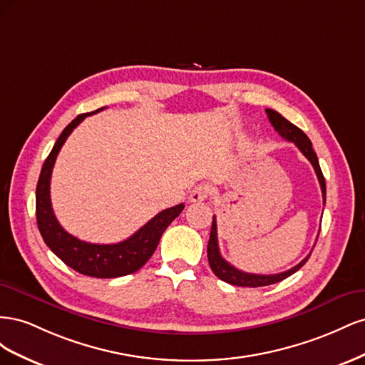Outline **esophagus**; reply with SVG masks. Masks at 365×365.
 I'll return each instance as SVG.
<instances>
[{
	"label": "esophagus",
	"mask_w": 365,
	"mask_h": 365,
	"mask_svg": "<svg viewBox=\"0 0 365 365\" xmlns=\"http://www.w3.org/2000/svg\"><path fill=\"white\" fill-rule=\"evenodd\" d=\"M210 195H212V187H210L208 184H200V185L193 187L189 200L192 202H202Z\"/></svg>",
	"instance_id": "obj_1"
}]
</instances>
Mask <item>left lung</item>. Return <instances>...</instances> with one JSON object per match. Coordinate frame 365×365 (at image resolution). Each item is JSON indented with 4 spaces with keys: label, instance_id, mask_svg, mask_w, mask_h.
Wrapping results in <instances>:
<instances>
[{
    "label": "left lung",
    "instance_id": "8db88e82",
    "mask_svg": "<svg viewBox=\"0 0 365 365\" xmlns=\"http://www.w3.org/2000/svg\"><path fill=\"white\" fill-rule=\"evenodd\" d=\"M268 118L271 121V125L274 126V129L279 132L280 137L295 143V146L300 149V152L303 155L311 161V164L314 165L315 173L318 176V182L322 185V193H323V202L326 204V181L324 176L322 172V168H319V163L317 158V153L312 148L311 140L307 138V135L304 132L297 128L295 125H292L291 121L286 120L282 114H279L274 109H267ZM318 239V237H317ZM207 256H208V263L210 268L215 272V275L220 280H224L230 284H236V286H247V288H259V286H268V284H274L279 283L284 279H288L289 275H292L294 272H297L300 269L303 264L307 262V259L311 257L309 254L307 257H304L300 263L295 264L294 268L284 271V272H279V274H250V272H244L237 268H235L233 264H230L222 256H220L219 251V245H217V225H216V217L213 216V224H212V231H210V239H208V245H207Z\"/></svg>",
    "mask_w": 365,
    "mask_h": 365
}]
</instances>
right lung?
<instances>
[{
    "instance_id": "1",
    "label": "right lung",
    "mask_w": 365,
    "mask_h": 365,
    "mask_svg": "<svg viewBox=\"0 0 365 365\" xmlns=\"http://www.w3.org/2000/svg\"><path fill=\"white\" fill-rule=\"evenodd\" d=\"M102 109L103 108L94 113L77 115L54 143L50 155L42 165L36 185V222L43 242L65 264L83 275H90V277L114 279L138 271L150 259L158 247L164 230L172 224L175 217L180 216L184 210V204L163 210L146 225H143L135 235L123 242H118V244H90V242H83L71 236L61 227L53 213L50 201V180L54 161L73 129L85 117L102 111Z\"/></svg>"
}]
</instances>
